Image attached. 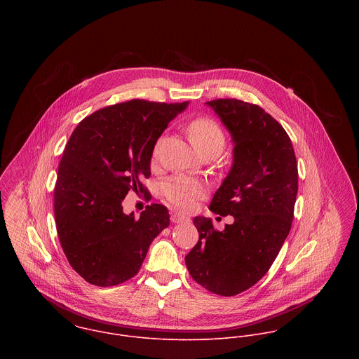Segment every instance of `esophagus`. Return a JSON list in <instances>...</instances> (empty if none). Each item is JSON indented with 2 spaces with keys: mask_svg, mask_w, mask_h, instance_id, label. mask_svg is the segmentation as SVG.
<instances>
[{
  "mask_svg": "<svg viewBox=\"0 0 359 359\" xmlns=\"http://www.w3.org/2000/svg\"><path fill=\"white\" fill-rule=\"evenodd\" d=\"M171 221H172L174 224H180V222H185V221H188V218H187L185 215L178 214V212H172V214H171Z\"/></svg>",
  "mask_w": 359,
  "mask_h": 359,
  "instance_id": "34e87169",
  "label": "esophagus"
}]
</instances>
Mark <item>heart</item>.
<instances>
[{
    "mask_svg": "<svg viewBox=\"0 0 359 359\" xmlns=\"http://www.w3.org/2000/svg\"><path fill=\"white\" fill-rule=\"evenodd\" d=\"M188 131L194 145L201 154L208 151H217L221 154L225 147V134L221 126L208 117L194 120L189 124ZM158 149L160 141L154 145V158L158 154ZM205 191L207 188L205 182L184 175L171 177L161 184V195L164 196V199L170 205L184 211L191 210L195 202L205 195Z\"/></svg>",
    "mask_w": 359,
    "mask_h": 359,
    "instance_id": "heart-1",
    "label": "heart"
}]
</instances>
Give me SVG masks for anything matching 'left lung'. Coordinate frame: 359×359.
<instances>
[{
	"mask_svg": "<svg viewBox=\"0 0 359 359\" xmlns=\"http://www.w3.org/2000/svg\"><path fill=\"white\" fill-rule=\"evenodd\" d=\"M228 128L232 167L210 210L232 215L217 231L195 217L199 242L185 257L191 276L208 292L235 296L268 272L287 238L299 189L296 154L285 128L265 110L239 100L205 102Z\"/></svg>",
	"mask_w": 359,
	"mask_h": 359,
	"instance_id": "1",
	"label": "left lung"
}]
</instances>
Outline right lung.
I'll return each mask as SVG.
<instances>
[{"instance_id": "right-lung-1", "label": "right lung", "mask_w": 359, "mask_h": 359, "mask_svg": "<svg viewBox=\"0 0 359 359\" xmlns=\"http://www.w3.org/2000/svg\"><path fill=\"white\" fill-rule=\"evenodd\" d=\"M189 102L131 100L87 116L72 133L57 168L53 212L72 268L107 287L135 276L154 238L170 225L163 205L140 215L123 212L130 191L147 194L154 145Z\"/></svg>"}]
</instances>
